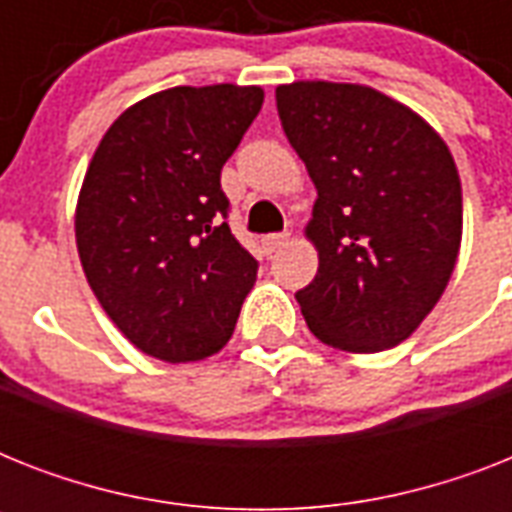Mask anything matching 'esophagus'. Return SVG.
Listing matches in <instances>:
<instances>
[{
  "instance_id": "obj_1",
  "label": "esophagus",
  "mask_w": 512,
  "mask_h": 512,
  "mask_svg": "<svg viewBox=\"0 0 512 512\" xmlns=\"http://www.w3.org/2000/svg\"><path fill=\"white\" fill-rule=\"evenodd\" d=\"M287 241H289V233H268V236H263V249L271 255V252L284 247Z\"/></svg>"
}]
</instances>
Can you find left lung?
<instances>
[{"instance_id": "1", "label": "left lung", "mask_w": 512, "mask_h": 512, "mask_svg": "<svg viewBox=\"0 0 512 512\" xmlns=\"http://www.w3.org/2000/svg\"><path fill=\"white\" fill-rule=\"evenodd\" d=\"M276 108L319 191L305 225L319 271L295 295L305 324L350 353L393 348L452 279L462 241L457 164L422 116L364 84H281Z\"/></svg>"}]
</instances>
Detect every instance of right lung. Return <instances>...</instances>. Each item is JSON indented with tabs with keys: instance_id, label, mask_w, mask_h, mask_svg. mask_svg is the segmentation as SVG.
I'll return each instance as SVG.
<instances>
[{
	"instance_id": "1",
	"label": "right lung",
	"mask_w": 512,
	"mask_h": 512,
	"mask_svg": "<svg viewBox=\"0 0 512 512\" xmlns=\"http://www.w3.org/2000/svg\"><path fill=\"white\" fill-rule=\"evenodd\" d=\"M263 108L260 87L209 84L148 95L95 148L76 247L119 332L170 364L231 340L257 260L231 233L220 170Z\"/></svg>"
}]
</instances>
